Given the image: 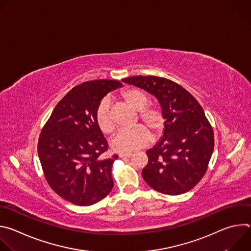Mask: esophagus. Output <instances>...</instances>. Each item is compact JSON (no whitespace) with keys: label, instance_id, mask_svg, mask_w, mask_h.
<instances>
[{"label":"esophagus","instance_id":"34e87169","mask_svg":"<svg viewBox=\"0 0 251 251\" xmlns=\"http://www.w3.org/2000/svg\"><path fill=\"white\" fill-rule=\"evenodd\" d=\"M130 157H132V153H121V154H119V158H122V159L130 158Z\"/></svg>","mask_w":251,"mask_h":251}]
</instances>
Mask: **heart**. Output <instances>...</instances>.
Listing matches in <instances>:
<instances>
[{
  "mask_svg": "<svg viewBox=\"0 0 251 251\" xmlns=\"http://www.w3.org/2000/svg\"><path fill=\"white\" fill-rule=\"evenodd\" d=\"M123 99L135 110L139 111V118L152 129L155 135H159L165 127V115L157 106L148 105V95L139 88H130L122 93ZM95 122L103 134H110L114 130V122L110 112L109 99L104 98L95 110ZM150 131L143 125H137L131 129L119 131L111 141V146L116 152L130 153L144 147L150 142Z\"/></svg>",
  "mask_w": 251,
  "mask_h": 251,
  "instance_id": "heart-1",
  "label": "heart"
}]
</instances>
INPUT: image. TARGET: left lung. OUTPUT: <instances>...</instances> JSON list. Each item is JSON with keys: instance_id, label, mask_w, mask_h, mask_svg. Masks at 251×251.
<instances>
[{"instance_id": "left-lung-1", "label": "left lung", "mask_w": 251, "mask_h": 251, "mask_svg": "<svg viewBox=\"0 0 251 251\" xmlns=\"http://www.w3.org/2000/svg\"><path fill=\"white\" fill-rule=\"evenodd\" d=\"M122 81L154 95L165 115L162 138L146 151L143 178L165 195L192 190L204 176L214 146L212 127L202 107L188 90L164 77L138 75Z\"/></svg>"}]
</instances>
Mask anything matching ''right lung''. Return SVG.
I'll use <instances>...</instances> for the list:
<instances>
[{
  "instance_id": "1",
  "label": "right lung",
  "mask_w": 251,
  "mask_h": 251,
  "mask_svg": "<svg viewBox=\"0 0 251 251\" xmlns=\"http://www.w3.org/2000/svg\"><path fill=\"white\" fill-rule=\"evenodd\" d=\"M117 80L83 82L57 103L39 138L38 153L50 187L62 199L87 206L104 199L113 188L112 165L103 159L108 144L95 122L102 98L121 87Z\"/></svg>"
}]
</instances>
